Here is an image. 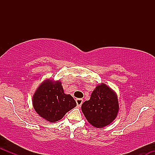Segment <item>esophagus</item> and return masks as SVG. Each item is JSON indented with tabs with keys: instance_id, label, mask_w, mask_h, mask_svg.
<instances>
[{
	"instance_id": "esophagus-1",
	"label": "esophagus",
	"mask_w": 155,
	"mask_h": 155,
	"mask_svg": "<svg viewBox=\"0 0 155 155\" xmlns=\"http://www.w3.org/2000/svg\"><path fill=\"white\" fill-rule=\"evenodd\" d=\"M76 104H77L78 107H80V106H81V104H82V103H83V99L77 98L76 100Z\"/></svg>"
}]
</instances>
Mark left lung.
<instances>
[{
	"label": "left lung",
	"instance_id": "obj_1",
	"mask_svg": "<svg viewBox=\"0 0 155 155\" xmlns=\"http://www.w3.org/2000/svg\"><path fill=\"white\" fill-rule=\"evenodd\" d=\"M118 110L116 93L105 84L97 85L90 100L81 105V111L88 122L98 128L107 126L114 120Z\"/></svg>",
	"mask_w": 155,
	"mask_h": 155
}]
</instances>
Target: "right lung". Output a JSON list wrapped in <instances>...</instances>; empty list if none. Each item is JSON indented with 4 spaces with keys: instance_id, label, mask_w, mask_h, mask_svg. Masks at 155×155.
Here are the masks:
<instances>
[{
    "instance_id": "add662e5",
    "label": "right lung",
    "mask_w": 155,
    "mask_h": 155,
    "mask_svg": "<svg viewBox=\"0 0 155 155\" xmlns=\"http://www.w3.org/2000/svg\"><path fill=\"white\" fill-rule=\"evenodd\" d=\"M33 105L35 111L44 120L55 122L76 106V103L71 95L64 93L60 81L47 80L35 91Z\"/></svg>"
}]
</instances>
